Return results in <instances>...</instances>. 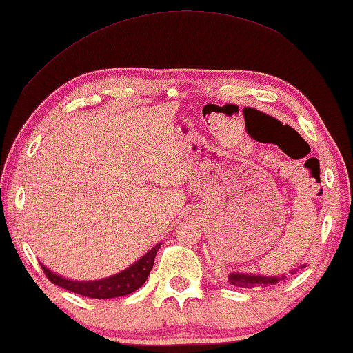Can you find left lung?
<instances>
[{
    "label": "left lung",
    "instance_id": "obj_1",
    "mask_svg": "<svg viewBox=\"0 0 353 353\" xmlns=\"http://www.w3.org/2000/svg\"><path fill=\"white\" fill-rule=\"evenodd\" d=\"M299 268H305V265H300L297 268H292L289 273L294 275ZM228 283L232 284L236 288H254V286H272L278 281H284L286 275L279 276H265V275H256V273H243V272H232L228 273Z\"/></svg>",
    "mask_w": 353,
    "mask_h": 353
}]
</instances>
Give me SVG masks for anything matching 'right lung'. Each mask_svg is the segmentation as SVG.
Wrapping results in <instances>:
<instances>
[{
  "instance_id": "obj_1",
  "label": "right lung",
  "mask_w": 353,
  "mask_h": 353,
  "mask_svg": "<svg viewBox=\"0 0 353 353\" xmlns=\"http://www.w3.org/2000/svg\"><path fill=\"white\" fill-rule=\"evenodd\" d=\"M161 247V242L157 243L155 247L150 248L146 254L139 257L137 262L128 265L124 270L114 275L106 276L102 279H96V281H77V279H70L65 276H61L58 273L50 270L47 265L41 262V267L46 272L47 278L56 286H61L70 292H75L78 295H85L89 299H114L122 297V295H128L135 292L146 283L150 270L154 267V259L159 248Z\"/></svg>"
}]
</instances>
